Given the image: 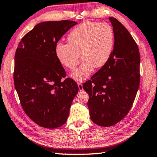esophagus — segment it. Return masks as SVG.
<instances>
[{
	"label": "esophagus",
	"instance_id": "esophagus-1",
	"mask_svg": "<svg viewBox=\"0 0 157 157\" xmlns=\"http://www.w3.org/2000/svg\"><path fill=\"white\" fill-rule=\"evenodd\" d=\"M78 89L80 91H83V84L81 83H78Z\"/></svg>",
	"mask_w": 157,
	"mask_h": 157
}]
</instances>
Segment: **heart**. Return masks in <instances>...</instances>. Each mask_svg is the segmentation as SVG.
I'll return each instance as SVG.
<instances>
[{
    "label": "heart",
    "mask_w": 157,
    "mask_h": 157,
    "mask_svg": "<svg viewBox=\"0 0 157 157\" xmlns=\"http://www.w3.org/2000/svg\"><path fill=\"white\" fill-rule=\"evenodd\" d=\"M67 43L56 44L55 56L63 67L74 69L81 54L83 62L71 74V77L82 82L88 78L95 67H103L108 62L114 49V30L106 23L85 22L70 32Z\"/></svg>",
    "instance_id": "1"
}]
</instances>
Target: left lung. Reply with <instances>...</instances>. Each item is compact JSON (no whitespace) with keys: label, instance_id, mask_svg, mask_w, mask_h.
I'll list each match as a JSON object with an SVG mask.
<instances>
[{"label":"left lung","instance_id":"8db88e82","mask_svg":"<svg viewBox=\"0 0 157 157\" xmlns=\"http://www.w3.org/2000/svg\"><path fill=\"white\" fill-rule=\"evenodd\" d=\"M109 20L114 33L113 52L107 64L83 85L89 94L90 119L103 127L117 124L128 114L140 83L138 45L117 18Z\"/></svg>","mask_w":157,"mask_h":157}]
</instances>
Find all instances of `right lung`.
Returning a JSON list of instances; mask_svg holds the SVG:
<instances>
[{
    "label": "right lung",
    "mask_w": 157,
    "mask_h": 157,
    "mask_svg": "<svg viewBox=\"0 0 157 157\" xmlns=\"http://www.w3.org/2000/svg\"><path fill=\"white\" fill-rule=\"evenodd\" d=\"M64 20L38 23L24 36L16 50L13 81L22 108L38 125L54 129L67 121L78 91L55 56V45L76 25Z\"/></svg>",
    "instance_id": "1"
}]
</instances>
